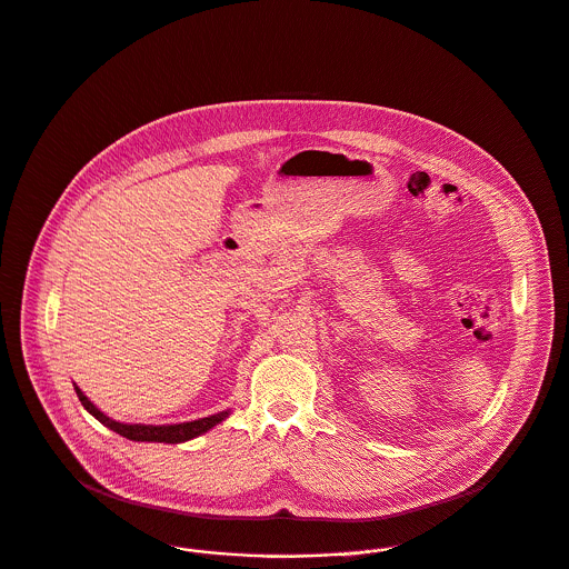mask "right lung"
<instances>
[{
  "label": "right lung",
  "instance_id": "obj_1",
  "mask_svg": "<svg viewBox=\"0 0 569 569\" xmlns=\"http://www.w3.org/2000/svg\"><path fill=\"white\" fill-rule=\"evenodd\" d=\"M74 386V383H72ZM74 392L81 401V406L106 428H110L112 432H117L119 437H126L130 441H148V443H183L190 439H197L201 435H206L208 430H212L214 426H219L221 421H226L230 417V410L197 419V421H186V423H170V426H146V423H121L110 419L108 415H103L77 386Z\"/></svg>",
  "mask_w": 569,
  "mask_h": 569
}]
</instances>
